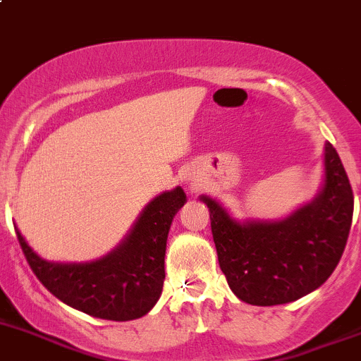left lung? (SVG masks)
<instances>
[{
  "label": "left lung",
  "mask_w": 361,
  "mask_h": 361,
  "mask_svg": "<svg viewBox=\"0 0 361 361\" xmlns=\"http://www.w3.org/2000/svg\"><path fill=\"white\" fill-rule=\"evenodd\" d=\"M212 236L229 288L252 306H276L322 287L339 264L353 221V191L336 147H323V182L311 202L278 221H238L215 198Z\"/></svg>",
  "instance_id": "obj_1"
}]
</instances>
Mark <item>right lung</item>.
Listing matches in <instances>:
<instances>
[{"label": "right lung", "instance_id": "obj_1", "mask_svg": "<svg viewBox=\"0 0 361 361\" xmlns=\"http://www.w3.org/2000/svg\"><path fill=\"white\" fill-rule=\"evenodd\" d=\"M185 202L180 185L163 191L109 254L90 262L47 261L15 231L32 273L59 300L90 317L128 322L149 313L161 295L166 238Z\"/></svg>", "mask_w": 361, "mask_h": 361}]
</instances>
